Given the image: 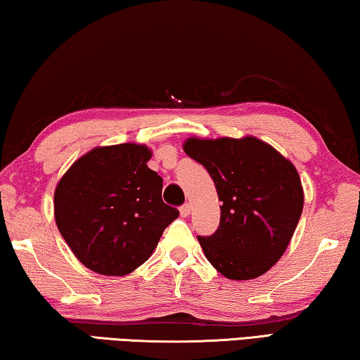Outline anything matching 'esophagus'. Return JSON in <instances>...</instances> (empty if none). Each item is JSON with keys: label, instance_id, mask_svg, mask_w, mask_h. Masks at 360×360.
I'll list each match as a JSON object with an SVG mask.
<instances>
[{"label": "esophagus", "instance_id": "34e87169", "mask_svg": "<svg viewBox=\"0 0 360 360\" xmlns=\"http://www.w3.org/2000/svg\"><path fill=\"white\" fill-rule=\"evenodd\" d=\"M190 210H191V205L190 204H184L180 207V215L181 217H188V215H190Z\"/></svg>", "mask_w": 360, "mask_h": 360}]
</instances>
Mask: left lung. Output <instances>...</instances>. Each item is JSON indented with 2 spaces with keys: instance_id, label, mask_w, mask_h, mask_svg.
Returning <instances> with one entry per match:
<instances>
[{
  "instance_id": "left-lung-1",
  "label": "left lung",
  "mask_w": 360,
  "mask_h": 360,
  "mask_svg": "<svg viewBox=\"0 0 360 360\" xmlns=\"http://www.w3.org/2000/svg\"><path fill=\"white\" fill-rule=\"evenodd\" d=\"M185 153L207 169L220 205V226L199 244L219 273L249 281L284 255L303 210L293 164L255 137L188 139Z\"/></svg>"
}]
</instances>
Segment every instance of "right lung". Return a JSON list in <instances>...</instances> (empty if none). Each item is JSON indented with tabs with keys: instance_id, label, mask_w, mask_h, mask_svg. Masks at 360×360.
I'll return each mask as SVG.
<instances>
[{
	"instance_id": "1",
	"label": "right lung",
	"mask_w": 360,
	"mask_h": 360,
	"mask_svg": "<svg viewBox=\"0 0 360 360\" xmlns=\"http://www.w3.org/2000/svg\"><path fill=\"white\" fill-rule=\"evenodd\" d=\"M145 145L98 146L67 170L54 193L58 231L86 268L126 276L148 260L179 210L164 204L162 179Z\"/></svg>"
}]
</instances>
